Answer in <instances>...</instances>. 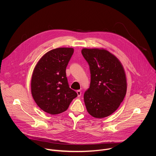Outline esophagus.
<instances>
[{"label": "esophagus", "instance_id": "esophagus-1", "mask_svg": "<svg viewBox=\"0 0 156 156\" xmlns=\"http://www.w3.org/2000/svg\"><path fill=\"white\" fill-rule=\"evenodd\" d=\"M76 93H77V94H78V96L80 97V96H81V91L80 90H77V91H76Z\"/></svg>", "mask_w": 156, "mask_h": 156}]
</instances>
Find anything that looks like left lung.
<instances>
[{
    "label": "left lung",
    "instance_id": "obj_1",
    "mask_svg": "<svg viewBox=\"0 0 156 156\" xmlns=\"http://www.w3.org/2000/svg\"><path fill=\"white\" fill-rule=\"evenodd\" d=\"M81 53L90 66V86L84 94L87 112L102 119L110 115L123 101L127 89L126 75L120 60L104 49H87Z\"/></svg>",
    "mask_w": 156,
    "mask_h": 156
}]
</instances>
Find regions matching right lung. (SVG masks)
Masks as SVG:
<instances>
[{"instance_id":"1","label":"right lung","mask_w":156,"mask_h":156,"mask_svg":"<svg viewBox=\"0 0 156 156\" xmlns=\"http://www.w3.org/2000/svg\"><path fill=\"white\" fill-rule=\"evenodd\" d=\"M74 52L60 48L44 54L38 61L31 77V88L36 104L45 112L56 115L67 110L77 93L70 88L66 68Z\"/></svg>"}]
</instances>
